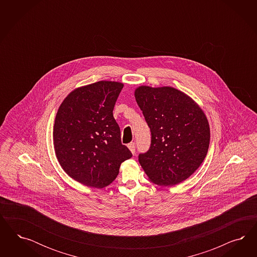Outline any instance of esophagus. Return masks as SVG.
<instances>
[{"instance_id":"34e87169","label":"esophagus","mask_w":257,"mask_h":257,"mask_svg":"<svg viewBox=\"0 0 257 257\" xmlns=\"http://www.w3.org/2000/svg\"><path fill=\"white\" fill-rule=\"evenodd\" d=\"M128 148L131 151L133 155H135V153H136V144H135V142H131L130 144H128Z\"/></svg>"}]
</instances>
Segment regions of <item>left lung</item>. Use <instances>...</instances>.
Wrapping results in <instances>:
<instances>
[{"label":"left lung","mask_w":257,"mask_h":257,"mask_svg":"<svg viewBox=\"0 0 257 257\" xmlns=\"http://www.w3.org/2000/svg\"><path fill=\"white\" fill-rule=\"evenodd\" d=\"M135 98L152 133V143L139 161L149 180L171 187L190 177L203 162L210 128L203 110L172 86H140Z\"/></svg>","instance_id":"1"}]
</instances>
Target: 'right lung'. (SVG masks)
Returning a JSON list of instances; mask_svg holds the SVG:
<instances>
[{"label":"right lung","instance_id":"right-lung-1","mask_svg":"<svg viewBox=\"0 0 257 257\" xmlns=\"http://www.w3.org/2000/svg\"><path fill=\"white\" fill-rule=\"evenodd\" d=\"M123 84L99 81L72 90L55 116L54 147L64 171L86 187L103 188L132 154L120 141L113 109Z\"/></svg>","mask_w":257,"mask_h":257}]
</instances>
